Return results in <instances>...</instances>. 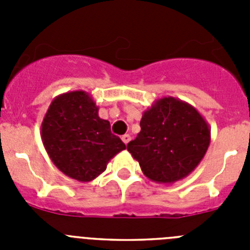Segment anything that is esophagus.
Returning <instances> with one entry per match:
<instances>
[{"instance_id":"34e87169","label":"esophagus","mask_w":250,"mask_h":250,"mask_svg":"<svg viewBox=\"0 0 250 250\" xmlns=\"http://www.w3.org/2000/svg\"><path fill=\"white\" fill-rule=\"evenodd\" d=\"M130 139H131V138H130L129 134H125V135L121 136V140H123V143H124V144H125V145H126L127 143H129Z\"/></svg>"}]
</instances>
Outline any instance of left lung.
<instances>
[{"mask_svg":"<svg viewBox=\"0 0 250 250\" xmlns=\"http://www.w3.org/2000/svg\"><path fill=\"white\" fill-rule=\"evenodd\" d=\"M140 132L127 150L145 176L171 184L195 169L210 143V130L195 107L175 98H163L143 114Z\"/></svg>","mask_w":250,"mask_h":250,"instance_id":"obj_1","label":"left lung"}]
</instances>
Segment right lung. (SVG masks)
<instances>
[{"mask_svg": "<svg viewBox=\"0 0 250 250\" xmlns=\"http://www.w3.org/2000/svg\"><path fill=\"white\" fill-rule=\"evenodd\" d=\"M41 138L57 169L79 182L94 180L110 159L125 149L109 121L99 118V107L85 91L66 92L51 103Z\"/></svg>", "mask_w": 250, "mask_h": 250, "instance_id": "right-lung-1", "label": "right lung"}]
</instances>
